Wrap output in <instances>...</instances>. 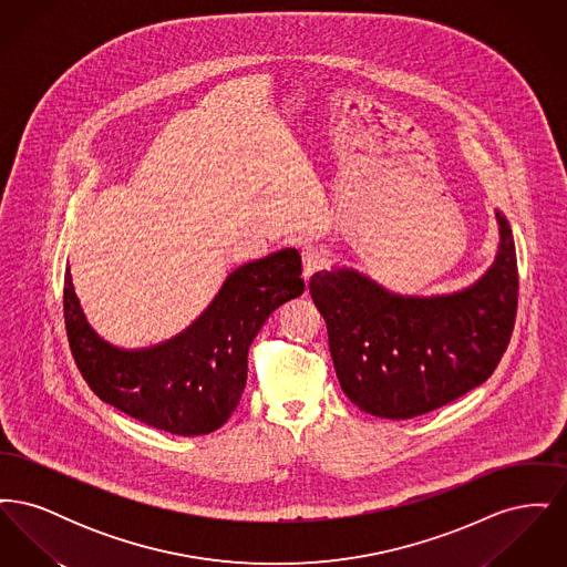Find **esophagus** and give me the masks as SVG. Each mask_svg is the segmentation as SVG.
Returning a JSON list of instances; mask_svg holds the SVG:
<instances>
[{"instance_id":"34e87169","label":"esophagus","mask_w":567,"mask_h":567,"mask_svg":"<svg viewBox=\"0 0 567 567\" xmlns=\"http://www.w3.org/2000/svg\"><path fill=\"white\" fill-rule=\"evenodd\" d=\"M301 264H303V280H310L317 271L327 268L323 248H319L317 244L301 246Z\"/></svg>"}]
</instances>
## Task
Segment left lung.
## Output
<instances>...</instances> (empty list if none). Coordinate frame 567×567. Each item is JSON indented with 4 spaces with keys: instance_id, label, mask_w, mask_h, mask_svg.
Segmentation results:
<instances>
[{
    "instance_id": "obj_1",
    "label": "left lung",
    "mask_w": 567,
    "mask_h": 567,
    "mask_svg": "<svg viewBox=\"0 0 567 567\" xmlns=\"http://www.w3.org/2000/svg\"><path fill=\"white\" fill-rule=\"evenodd\" d=\"M495 218V261L455 293L400 296L352 268L310 278L340 386L359 410L412 419L455 402L493 374L511 342L518 301L513 229L499 210Z\"/></svg>"
}]
</instances>
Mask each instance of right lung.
Wrapping results in <instances>:
<instances>
[{
    "label": "right lung",
    "mask_w": 567,
    "mask_h": 567,
    "mask_svg": "<svg viewBox=\"0 0 567 567\" xmlns=\"http://www.w3.org/2000/svg\"><path fill=\"white\" fill-rule=\"evenodd\" d=\"M296 248L244 264L227 276L204 315L172 340L118 349L86 321L70 268L63 315L70 349L91 391L140 423L176 433L215 432L246 386L248 349L271 312L303 293Z\"/></svg>",
    "instance_id": "add662e5"
}]
</instances>
